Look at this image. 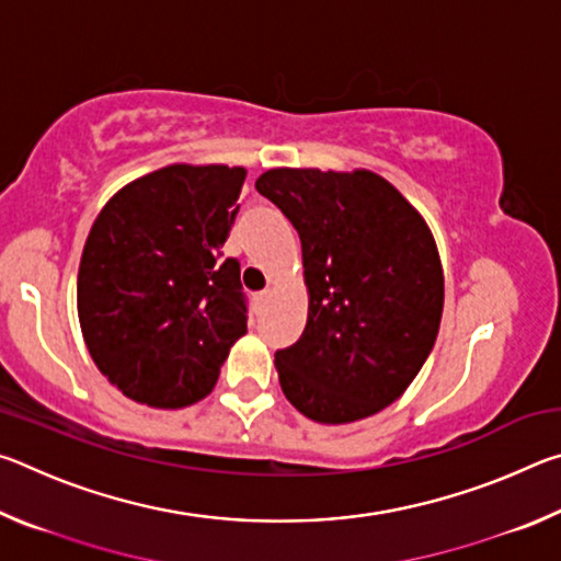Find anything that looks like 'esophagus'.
I'll list each match as a JSON object with an SVG mask.
<instances>
[{
  "mask_svg": "<svg viewBox=\"0 0 561 561\" xmlns=\"http://www.w3.org/2000/svg\"><path fill=\"white\" fill-rule=\"evenodd\" d=\"M267 299H270V289H264V291H260V294H254V304H260V307H262V304L267 301Z\"/></svg>",
  "mask_w": 561,
  "mask_h": 561,
  "instance_id": "34e87169",
  "label": "esophagus"
}]
</instances>
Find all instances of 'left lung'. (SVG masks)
I'll return each instance as SVG.
<instances>
[{"mask_svg": "<svg viewBox=\"0 0 561 561\" xmlns=\"http://www.w3.org/2000/svg\"><path fill=\"white\" fill-rule=\"evenodd\" d=\"M254 187L299 232L309 287L304 334L274 354L284 396L319 423L383 411L440 329L443 267L428 225L368 170L274 168Z\"/></svg>", "mask_w": 561, "mask_h": 561, "instance_id": "1", "label": "left lung"}]
</instances>
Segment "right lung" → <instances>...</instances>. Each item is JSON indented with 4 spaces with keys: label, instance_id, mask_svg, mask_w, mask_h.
Instances as JSON below:
<instances>
[{
    "label": "right lung",
    "instance_id": "1",
    "mask_svg": "<svg viewBox=\"0 0 561 561\" xmlns=\"http://www.w3.org/2000/svg\"><path fill=\"white\" fill-rule=\"evenodd\" d=\"M244 175L160 168L118 190L91 227L76 284L83 341L133 401H201L247 331L240 262L222 260Z\"/></svg>",
    "mask_w": 561,
    "mask_h": 561
}]
</instances>
